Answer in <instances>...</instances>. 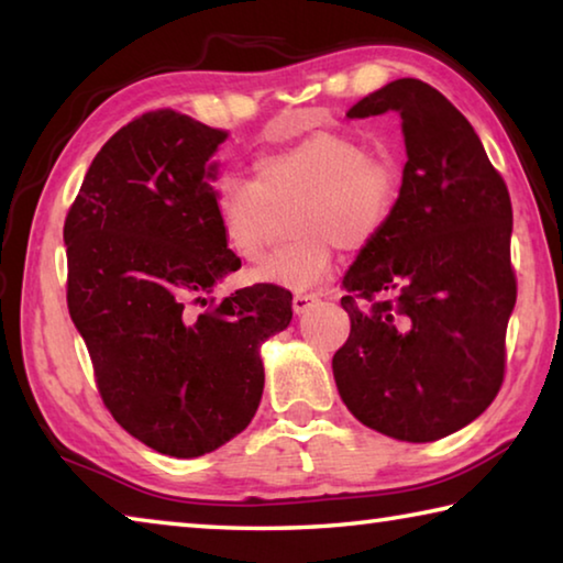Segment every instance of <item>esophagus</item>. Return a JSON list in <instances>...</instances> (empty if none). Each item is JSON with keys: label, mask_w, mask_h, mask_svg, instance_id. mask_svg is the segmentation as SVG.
Returning a JSON list of instances; mask_svg holds the SVG:
<instances>
[{"label": "esophagus", "mask_w": 563, "mask_h": 563, "mask_svg": "<svg viewBox=\"0 0 563 563\" xmlns=\"http://www.w3.org/2000/svg\"><path fill=\"white\" fill-rule=\"evenodd\" d=\"M316 302H318V295L316 292H295L292 295L295 316H302V312H308Z\"/></svg>", "instance_id": "esophagus-1"}]
</instances>
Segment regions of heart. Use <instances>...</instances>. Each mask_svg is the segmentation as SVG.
Returning a JSON list of instances; mask_svg holds the SVG:
<instances>
[{
  "instance_id": "b5f03b06",
  "label": "heart",
  "mask_w": 563,
  "mask_h": 563,
  "mask_svg": "<svg viewBox=\"0 0 563 563\" xmlns=\"http://www.w3.org/2000/svg\"><path fill=\"white\" fill-rule=\"evenodd\" d=\"M253 178L225 174L216 184V213L228 245L243 261H258L278 221L288 216L295 241L265 258L251 275L283 288H310L330 271L332 243L360 251L389 221L397 170L369 154L352 133L316 131L253 161Z\"/></svg>"
}]
</instances>
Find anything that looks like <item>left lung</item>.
Wrapping results in <instances>:
<instances>
[{
	"label": "left lung",
	"instance_id": "left-lung-1",
	"mask_svg": "<svg viewBox=\"0 0 563 563\" xmlns=\"http://www.w3.org/2000/svg\"><path fill=\"white\" fill-rule=\"evenodd\" d=\"M397 111L407 164L393 216L347 271L342 402L402 442H434L492 405L517 302L511 201L462 111L419 79L367 93L350 119Z\"/></svg>",
	"mask_w": 563,
	"mask_h": 563
}]
</instances>
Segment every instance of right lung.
<instances>
[{
    "label": "right lung",
    "mask_w": 563,
    "mask_h": 563,
    "mask_svg": "<svg viewBox=\"0 0 563 563\" xmlns=\"http://www.w3.org/2000/svg\"><path fill=\"white\" fill-rule=\"evenodd\" d=\"M225 136L174 109L141 113L101 146L64 221L66 305L103 405L131 437L178 460L251 424L261 345L292 318L280 285L211 298L241 268L208 184Z\"/></svg>",
    "instance_id": "add662e5"
}]
</instances>
